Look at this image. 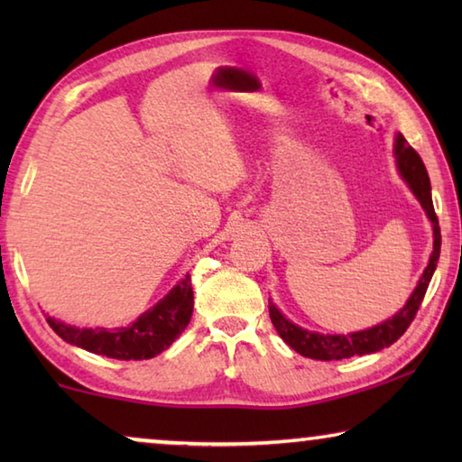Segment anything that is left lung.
<instances>
[{"label":"left lung","mask_w":462,"mask_h":462,"mask_svg":"<svg viewBox=\"0 0 462 462\" xmlns=\"http://www.w3.org/2000/svg\"><path fill=\"white\" fill-rule=\"evenodd\" d=\"M395 156H397L400 173L403 175L405 181L410 183L413 195H416L418 201L421 203V208L426 209V214L434 226V250H432V256H430V263L424 271V275H421L416 291L411 293L408 303H405V306L397 311L393 318L379 326L369 328V330L346 334V336L344 334L330 336V334L303 330V328L289 322V319L281 314L273 303H269V316H271L273 326H275V330L279 332L281 338H283L289 346H291L295 353H300L301 356L316 358V361H340V358H350L356 355L363 356V355L377 353V350L391 346V344L400 338V336H403V332L408 330L410 324L413 322V318L418 314L421 300H424L426 295V289L430 285V281H432L438 259H440L442 236H440V226H438V216L434 212L432 193H430L428 171L424 167V162H421L420 154L413 151V148L408 144V140H405L402 134L395 138Z\"/></svg>","instance_id":"8db88e82"}]
</instances>
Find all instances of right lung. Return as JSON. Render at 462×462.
<instances>
[{"label": "right lung", "instance_id": "obj_1", "mask_svg": "<svg viewBox=\"0 0 462 462\" xmlns=\"http://www.w3.org/2000/svg\"><path fill=\"white\" fill-rule=\"evenodd\" d=\"M193 314L191 277L171 289V293L156 306L140 316L126 328H75L57 319L46 318V322L62 340L89 350L93 355H104L118 361H143L167 350L175 338L189 324Z\"/></svg>", "mask_w": 462, "mask_h": 462}]
</instances>
